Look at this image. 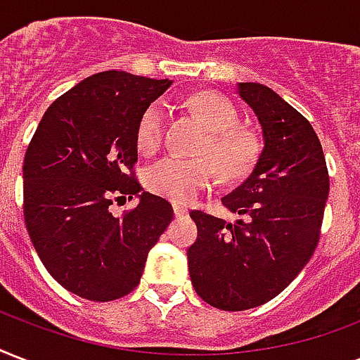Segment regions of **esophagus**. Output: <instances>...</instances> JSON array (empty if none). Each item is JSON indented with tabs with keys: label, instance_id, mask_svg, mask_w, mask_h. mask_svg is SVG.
I'll use <instances>...</instances> for the list:
<instances>
[{
	"label": "esophagus",
	"instance_id": "1",
	"mask_svg": "<svg viewBox=\"0 0 360 360\" xmlns=\"http://www.w3.org/2000/svg\"><path fill=\"white\" fill-rule=\"evenodd\" d=\"M174 213H175V217L188 215V211H186L185 207H181V205H174Z\"/></svg>",
	"mask_w": 360,
	"mask_h": 360
}]
</instances>
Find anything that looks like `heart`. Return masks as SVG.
Masks as SVG:
<instances>
[{
    "mask_svg": "<svg viewBox=\"0 0 360 360\" xmlns=\"http://www.w3.org/2000/svg\"><path fill=\"white\" fill-rule=\"evenodd\" d=\"M191 103L211 131L202 153L215 160L217 168L226 179H240L249 174L259 160L260 143L253 131L238 128L240 113L234 103L215 92H200ZM164 122V105L160 101L150 103L137 124V143L141 149L153 150L160 145ZM215 177V166L207 158L168 156L150 166L147 172V186L172 202L188 204L200 192L210 188Z\"/></svg>",
    "mask_w": 360,
    "mask_h": 360,
    "instance_id": "1",
    "label": "heart"
}]
</instances>
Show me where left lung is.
<instances>
[{"label": "left lung", "instance_id": "obj_1", "mask_svg": "<svg viewBox=\"0 0 360 360\" xmlns=\"http://www.w3.org/2000/svg\"><path fill=\"white\" fill-rule=\"evenodd\" d=\"M253 109L264 147L223 204L241 215L234 224L192 211L198 238L188 271L202 300L224 311L262 306L308 264L319 241L328 198V172L315 130L295 107L259 82H238Z\"/></svg>", "mask_w": 360, "mask_h": 360}]
</instances>
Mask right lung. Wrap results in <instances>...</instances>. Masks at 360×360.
<instances>
[{
    "label": "right lung",
    "mask_w": 360,
    "mask_h": 360,
    "mask_svg": "<svg viewBox=\"0 0 360 360\" xmlns=\"http://www.w3.org/2000/svg\"><path fill=\"white\" fill-rule=\"evenodd\" d=\"M169 86L168 79L115 70L86 77L46 109L27 145V234L49 274L73 295L109 302L131 292L174 219L168 200L143 192L134 177L139 119ZM124 195L140 204L115 217L108 205Z\"/></svg>",
    "instance_id": "right-lung-1"
}]
</instances>
